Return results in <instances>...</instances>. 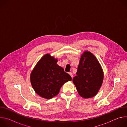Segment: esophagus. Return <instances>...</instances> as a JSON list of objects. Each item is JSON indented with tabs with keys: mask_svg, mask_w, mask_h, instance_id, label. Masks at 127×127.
<instances>
[{
	"mask_svg": "<svg viewBox=\"0 0 127 127\" xmlns=\"http://www.w3.org/2000/svg\"><path fill=\"white\" fill-rule=\"evenodd\" d=\"M69 75L71 76L72 78L73 77V74H72V73H71V72H69Z\"/></svg>",
	"mask_w": 127,
	"mask_h": 127,
	"instance_id": "esophagus-1",
	"label": "esophagus"
}]
</instances>
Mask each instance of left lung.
Instances as JSON below:
<instances>
[{"mask_svg":"<svg viewBox=\"0 0 127 127\" xmlns=\"http://www.w3.org/2000/svg\"><path fill=\"white\" fill-rule=\"evenodd\" d=\"M103 79V72L96 58L90 52H84L76 76L73 78L79 95L84 98L95 96L102 85Z\"/></svg>","mask_w":127,"mask_h":127,"instance_id":"1","label":"left lung"}]
</instances>
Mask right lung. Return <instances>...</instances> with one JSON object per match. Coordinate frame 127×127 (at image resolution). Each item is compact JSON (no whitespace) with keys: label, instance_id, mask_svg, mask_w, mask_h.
<instances>
[{"label":"right lung","instance_id":"add662e5","mask_svg":"<svg viewBox=\"0 0 127 127\" xmlns=\"http://www.w3.org/2000/svg\"><path fill=\"white\" fill-rule=\"evenodd\" d=\"M57 59L47 54L32 71L30 79L32 87L43 98L51 99L57 95L62 86L72 80L71 76L57 64Z\"/></svg>","mask_w":127,"mask_h":127}]
</instances>
